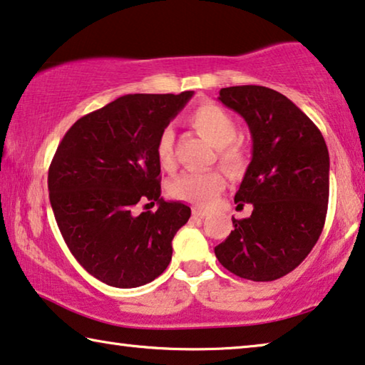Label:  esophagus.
Here are the masks:
<instances>
[{"label":"esophagus","instance_id":"1","mask_svg":"<svg viewBox=\"0 0 365 365\" xmlns=\"http://www.w3.org/2000/svg\"><path fill=\"white\" fill-rule=\"evenodd\" d=\"M192 215H193L195 217H205V216H208V211L200 210V208H193V210H192Z\"/></svg>","mask_w":365,"mask_h":365}]
</instances>
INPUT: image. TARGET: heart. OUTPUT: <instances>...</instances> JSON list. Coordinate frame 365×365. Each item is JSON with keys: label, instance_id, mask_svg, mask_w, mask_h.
Here are the masks:
<instances>
[{"label": "heart", "instance_id": "1", "mask_svg": "<svg viewBox=\"0 0 365 365\" xmlns=\"http://www.w3.org/2000/svg\"><path fill=\"white\" fill-rule=\"evenodd\" d=\"M190 123L203 138L217 148V159L226 172L235 173V175L242 172L246 165V150L242 144L236 140V119L225 108L215 103H205L190 114ZM173 139H175L173 130L165 128L160 130L155 143L157 160L165 170H172L175 167ZM222 188H225V177L221 172H188L170 183V195L177 200L206 208L213 205Z\"/></svg>", "mask_w": 365, "mask_h": 365}]
</instances>
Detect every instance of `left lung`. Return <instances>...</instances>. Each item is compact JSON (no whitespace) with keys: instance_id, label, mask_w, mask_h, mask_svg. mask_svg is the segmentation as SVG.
<instances>
[{"instance_id":"1","label":"left lung","mask_w":365,"mask_h":365,"mask_svg":"<svg viewBox=\"0 0 365 365\" xmlns=\"http://www.w3.org/2000/svg\"><path fill=\"white\" fill-rule=\"evenodd\" d=\"M222 105L246 119L252 160L235 201L252 215L232 217L235 231L217 244L222 267L241 279L270 282L312 252L329 198V154L322 130L295 103L259 85L221 88Z\"/></svg>"}]
</instances>
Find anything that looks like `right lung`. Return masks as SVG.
I'll return each mask as SVG.
<instances>
[{
	"instance_id": "obj_1",
	"label": "right lung",
	"mask_w": 365,
	"mask_h": 365,
	"mask_svg": "<svg viewBox=\"0 0 365 365\" xmlns=\"http://www.w3.org/2000/svg\"><path fill=\"white\" fill-rule=\"evenodd\" d=\"M180 95H124L80 118L48 167V198L63 241L103 284L134 288L172 260V239L192 210L160 197L155 143L187 105ZM139 202L160 208L137 215Z\"/></svg>"
}]
</instances>
